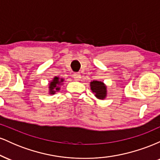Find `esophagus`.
<instances>
[{"mask_svg": "<svg viewBox=\"0 0 160 160\" xmlns=\"http://www.w3.org/2000/svg\"><path fill=\"white\" fill-rule=\"evenodd\" d=\"M73 78H74L75 80H80V74H79V73H74V74H73Z\"/></svg>", "mask_w": 160, "mask_h": 160, "instance_id": "obj_1", "label": "esophagus"}]
</instances>
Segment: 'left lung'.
Here are the masks:
<instances>
[{
	"mask_svg": "<svg viewBox=\"0 0 160 160\" xmlns=\"http://www.w3.org/2000/svg\"><path fill=\"white\" fill-rule=\"evenodd\" d=\"M92 91L95 94V96L99 99H103L106 96V86L102 82L93 81L90 82Z\"/></svg>",
	"mask_w": 160,
	"mask_h": 160,
	"instance_id": "1",
	"label": "left lung"
}]
</instances>
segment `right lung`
<instances>
[{
    "label": "right lung",
    "mask_w": 160,
    "mask_h": 160,
    "mask_svg": "<svg viewBox=\"0 0 160 160\" xmlns=\"http://www.w3.org/2000/svg\"><path fill=\"white\" fill-rule=\"evenodd\" d=\"M62 81H63L62 79H61V80H59L58 78L56 77V78H54V80L50 82V84H49V90H50V92L52 93V94H54V93L56 92V90L57 91L59 89V88L57 86H58V84L61 83Z\"/></svg>",
    "instance_id": "1"
}]
</instances>
